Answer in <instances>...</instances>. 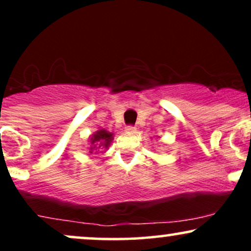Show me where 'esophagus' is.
I'll list each match as a JSON object with an SVG mask.
<instances>
[{"instance_id": "1", "label": "esophagus", "mask_w": 251, "mask_h": 251, "mask_svg": "<svg viewBox=\"0 0 251 251\" xmlns=\"http://www.w3.org/2000/svg\"><path fill=\"white\" fill-rule=\"evenodd\" d=\"M126 132H128V133H134V132H135V127H134L133 125L126 126Z\"/></svg>"}]
</instances>
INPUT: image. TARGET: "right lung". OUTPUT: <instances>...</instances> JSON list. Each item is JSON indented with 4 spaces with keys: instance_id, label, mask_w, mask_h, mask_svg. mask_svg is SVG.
Instances as JSON below:
<instances>
[{
    "instance_id": "right-lung-1",
    "label": "right lung",
    "mask_w": 251,
    "mask_h": 251,
    "mask_svg": "<svg viewBox=\"0 0 251 251\" xmlns=\"http://www.w3.org/2000/svg\"><path fill=\"white\" fill-rule=\"evenodd\" d=\"M113 140V133L107 132L106 129H99L91 137V144H89V153L99 151L102 149H108Z\"/></svg>"
}]
</instances>
